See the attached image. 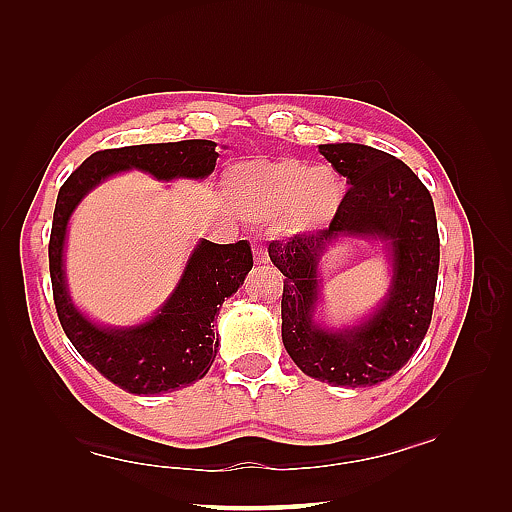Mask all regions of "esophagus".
<instances>
[{
    "mask_svg": "<svg viewBox=\"0 0 512 512\" xmlns=\"http://www.w3.org/2000/svg\"><path fill=\"white\" fill-rule=\"evenodd\" d=\"M253 255H255V264H268V253H266V248L264 246H259V244H255L253 246Z\"/></svg>",
    "mask_w": 512,
    "mask_h": 512,
    "instance_id": "obj_1",
    "label": "esophagus"
}]
</instances>
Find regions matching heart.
<instances>
[{
    "mask_svg": "<svg viewBox=\"0 0 512 512\" xmlns=\"http://www.w3.org/2000/svg\"><path fill=\"white\" fill-rule=\"evenodd\" d=\"M226 195L246 220L281 215L290 231L330 222L339 213L345 184L330 167H310L297 158H255L237 162L226 173Z\"/></svg>",
    "mask_w": 512,
    "mask_h": 512,
    "instance_id": "heart-1",
    "label": "heart"
}]
</instances>
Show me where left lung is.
<instances>
[{
  "mask_svg": "<svg viewBox=\"0 0 512 512\" xmlns=\"http://www.w3.org/2000/svg\"><path fill=\"white\" fill-rule=\"evenodd\" d=\"M347 178L339 213L328 228L270 242L268 255L284 275L281 339L303 374L334 387H369L394 376L429 330L440 268V237L429 189L405 162L385 151L334 143L319 145ZM383 238L395 277L372 318L347 331L321 329L311 319L318 300V259L336 236Z\"/></svg>",
  "mask_w": 512,
  "mask_h": 512,
  "instance_id": "obj_1",
  "label": "left lung"
}]
</instances>
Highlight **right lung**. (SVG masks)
<instances>
[{"mask_svg":"<svg viewBox=\"0 0 512 512\" xmlns=\"http://www.w3.org/2000/svg\"><path fill=\"white\" fill-rule=\"evenodd\" d=\"M215 147L213 140H180L103 149L72 171L59 189L48 244L54 308L76 352L129 394H167L206 376L217 354L213 321L224 299L244 284L253 253L246 239L237 244L202 239L156 317L132 328H101L74 308L65 286L63 246L70 215L96 184L127 169L147 171L158 180H202L215 169Z\"/></svg>","mask_w":512,"mask_h":512,"instance_id":"1","label":"right lung"}]
</instances>
